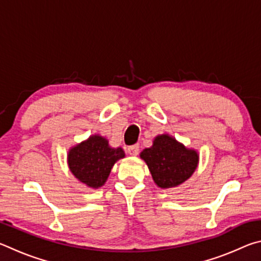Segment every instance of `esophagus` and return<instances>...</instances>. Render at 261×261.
<instances>
[{
	"instance_id": "1",
	"label": "esophagus",
	"mask_w": 261,
	"mask_h": 261,
	"mask_svg": "<svg viewBox=\"0 0 261 261\" xmlns=\"http://www.w3.org/2000/svg\"><path fill=\"white\" fill-rule=\"evenodd\" d=\"M127 153H129L132 156H136L137 154L139 153V145L137 144V145H132V146L127 147Z\"/></svg>"
}]
</instances>
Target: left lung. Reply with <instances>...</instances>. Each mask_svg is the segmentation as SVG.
Returning a JSON list of instances; mask_svg holds the SVG:
<instances>
[{
  "mask_svg": "<svg viewBox=\"0 0 261 261\" xmlns=\"http://www.w3.org/2000/svg\"><path fill=\"white\" fill-rule=\"evenodd\" d=\"M140 159L146 163L152 178L159 188L178 187L191 177L199 163V153L163 134L153 140L151 147L143 149Z\"/></svg>",
  "mask_w": 261,
  "mask_h": 261,
  "instance_id": "8db88e82",
  "label": "left lung"
}]
</instances>
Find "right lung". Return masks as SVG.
I'll list each match as a JSON object with an SVG mask.
<instances>
[{"label": "right lung", "mask_w": 261, "mask_h": 261, "mask_svg": "<svg viewBox=\"0 0 261 261\" xmlns=\"http://www.w3.org/2000/svg\"><path fill=\"white\" fill-rule=\"evenodd\" d=\"M123 158L125 153L121 147H112L108 139L95 134L70 148L67 161L79 182L99 189L107 182L115 163Z\"/></svg>", "instance_id": "1"}]
</instances>
